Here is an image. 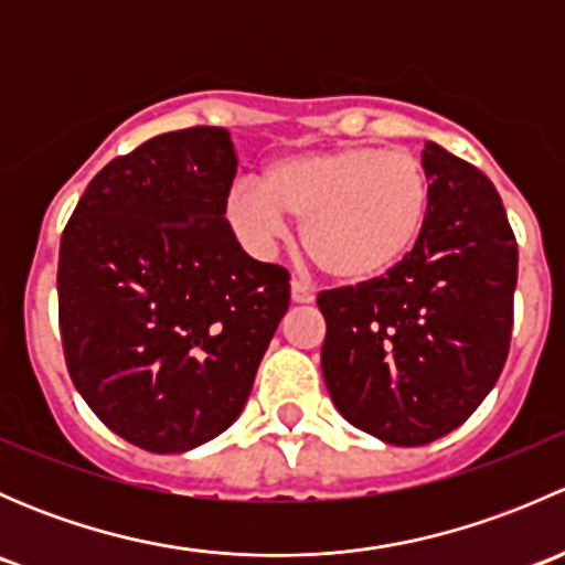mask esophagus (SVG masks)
<instances>
[{
  "label": "esophagus",
  "instance_id": "obj_1",
  "mask_svg": "<svg viewBox=\"0 0 565 565\" xmlns=\"http://www.w3.org/2000/svg\"><path fill=\"white\" fill-rule=\"evenodd\" d=\"M289 298H292V303H311V300H315V292H311L306 284L292 281L289 284Z\"/></svg>",
  "mask_w": 565,
  "mask_h": 565
}]
</instances>
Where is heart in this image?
<instances>
[{
  "instance_id": "obj_1",
  "label": "heart",
  "mask_w": 565,
  "mask_h": 565,
  "mask_svg": "<svg viewBox=\"0 0 565 565\" xmlns=\"http://www.w3.org/2000/svg\"><path fill=\"white\" fill-rule=\"evenodd\" d=\"M429 174L407 150L347 145L273 161L262 185L237 182L226 221L237 241L267 254L300 221L306 254L324 276L363 284L407 259L429 215Z\"/></svg>"
}]
</instances>
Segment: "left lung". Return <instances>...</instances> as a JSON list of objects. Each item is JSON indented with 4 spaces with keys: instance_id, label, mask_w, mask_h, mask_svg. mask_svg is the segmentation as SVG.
Listing matches in <instances>:
<instances>
[{
    "instance_id": "1",
    "label": "left lung",
    "mask_w": 565,
    "mask_h": 565,
    "mask_svg": "<svg viewBox=\"0 0 565 565\" xmlns=\"http://www.w3.org/2000/svg\"><path fill=\"white\" fill-rule=\"evenodd\" d=\"M429 215L391 273L319 292L322 374L335 409L391 446H426L494 388L514 324L516 237L472 163L424 147Z\"/></svg>"
}]
</instances>
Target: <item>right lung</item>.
I'll list each match as a JSON object with an SVG mask.
<instances>
[{
	"label": "right lung",
	"mask_w": 565,
	"mask_h": 565,
	"mask_svg": "<svg viewBox=\"0 0 565 565\" xmlns=\"http://www.w3.org/2000/svg\"><path fill=\"white\" fill-rule=\"evenodd\" d=\"M230 130H172L106 163L60 243L67 372L95 415L152 454L230 429L289 309V273L224 218Z\"/></svg>",
	"instance_id": "add662e5"
}]
</instances>
